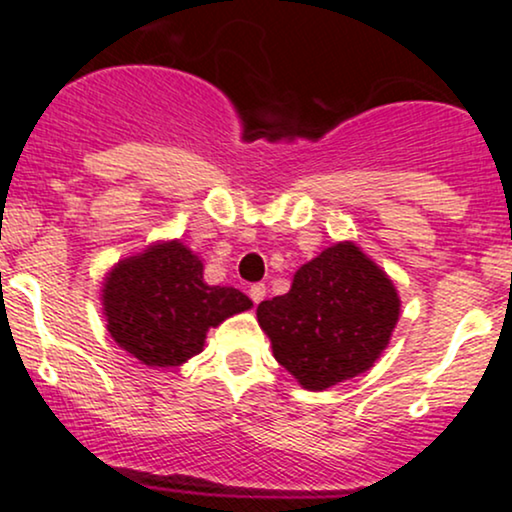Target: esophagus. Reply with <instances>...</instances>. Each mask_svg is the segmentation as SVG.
Here are the masks:
<instances>
[{
  "instance_id": "esophagus-1",
  "label": "esophagus",
  "mask_w": 512,
  "mask_h": 512,
  "mask_svg": "<svg viewBox=\"0 0 512 512\" xmlns=\"http://www.w3.org/2000/svg\"><path fill=\"white\" fill-rule=\"evenodd\" d=\"M250 298H252V303H262L264 301V296H267V286H264V284H252L250 286Z\"/></svg>"
}]
</instances>
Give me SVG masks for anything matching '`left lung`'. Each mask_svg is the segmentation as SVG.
<instances>
[{
  "instance_id": "8db88e82",
  "label": "left lung",
  "mask_w": 512,
  "mask_h": 512,
  "mask_svg": "<svg viewBox=\"0 0 512 512\" xmlns=\"http://www.w3.org/2000/svg\"><path fill=\"white\" fill-rule=\"evenodd\" d=\"M392 279L351 240L305 262L289 293L257 305L274 358L305 390H327L373 368L399 320Z\"/></svg>"
}]
</instances>
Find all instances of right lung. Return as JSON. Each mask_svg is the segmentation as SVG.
I'll return each instance as SVG.
<instances>
[{"label":"right lung","mask_w":512,"mask_h":512,"mask_svg":"<svg viewBox=\"0 0 512 512\" xmlns=\"http://www.w3.org/2000/svg\"><path fill=\"white\" fill-rule=\"evenodd\" d=\"M202 274V260L180 240L117 262L103 279L110 337L151 368H173L197 356L211 327L252 308L245 293L209 286Z\"/></svg>","instance_id":"1"}]
</instances>
